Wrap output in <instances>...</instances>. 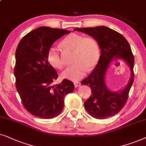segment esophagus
I'll list each match as a JSON object with an SVG mask.
<instances>
[{
    "label": "esophagus",
    "instance_id": "esophagus-1",
    "mask_svg": "<svg viewBox=\"0 0 146 146\" xmlns=\"http://www.w3.org/2000/svg\"><path fill=\"white\" fill-rule=\"evenodd\" d=\"M74 85H75V87H78L81 85V83L80 82H75Z\"/></svg>",
    "mask_w": 146,
    "mask_h": 146
}]
</instances>
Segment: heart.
Instances as JSON below:
<instances>
[{
    "instance_id": "1",
    "label": "heart",
    "mask_w": 146,
    "mask_h": 146,
    "mask_svg": "<svg viewBox=\"0 0 146 146\" xmlns=\"http://www.w3.org/2000/svg\"><path fill=\"white\" fill-rule=\"evenodd\" d=\"M61 45L66 49L73 51V63L61 73L63 79L78 81L85 76L87 71H91L98 64L100 59V48L97 40L90 36L77 33H71L61 42ZM47 59L53 67L61 69L65 66L59 50L50 47L47 53Z\"/></svg>"
}]
</instances>
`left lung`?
<instances>
[{"label": "left lung", "instance_id": "obj_1", "mask_svg": "<svg viewBox=\"0 0 146 146\" xmlns=\"http://www.w3.org/2000/svg\"><path fill=\"white\" fill-rule=\"evenodd\" d=\"M75 31L84 33L92 36L98 42L101 55L98 64L81 85L91 88V96L84 102L85 110L96 119H104L116 115L127 102L130 88L134 81V57L127 40L117 31L104 26L88 28H75ZM123 59L130 68L131 77L123 90L111 92L106 86L104 77L110 62Z\"/></svg>", "mask_w": 146, "mask_h": 146}]
</instances>
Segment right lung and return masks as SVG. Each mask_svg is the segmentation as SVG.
Masks as SVG:
<instances>
[{
  "label": "right lung",
  "instance_id": "add662e5",
  "mask_svg": "<svg viewBox=\"0 0 146 146\" xmlns=\"http://www.w3.org/2000/svg\"><path fill=\"white\" fill-rule=\"evenodd\" d=\"M70 33L41 27L27 34L17 46L14 69L17 90L25 108L36 117H57L63 110L65 96L74 90L73 83L67 79L53 85L58 74L47 59L52 44Z\"/></svg>",
  "mask_w": 146,
  "mask_h": 146
}]
</instances>
